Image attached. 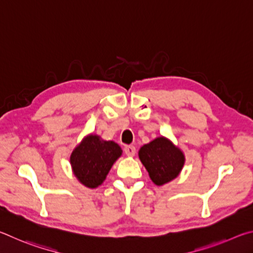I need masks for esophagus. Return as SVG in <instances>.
<instances>
[{"label":"esophagus","mask_w":253,"mask_h":253,"mask_svg":"<svg viewBox=\"0 0 253 253\" xmlns=\"http://www.w3.org/2000/svg\"><path fill=\"white\" fill-rule=\"evenodd\" d=\"M124 151H125V154L127 156H135L136 154V148L134 146H131V145H127Z\"/></svg>","instance_id":"34e87169"}]
</instances>
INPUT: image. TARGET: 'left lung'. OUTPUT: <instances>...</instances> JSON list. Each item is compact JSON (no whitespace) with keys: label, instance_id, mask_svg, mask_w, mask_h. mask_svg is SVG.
I'll return each mask as SVG.
<instances>
[{"label":"left lung","instance_id":"1","mask_svg":"<svg viewBox=\"0 0 253 253\" xmlns=\"http://www.w3.org/2000/svg\"><path fill=\"white\" fill-rule=\"evenodd\" d=\"M138 155L156 185L172 181L182 170L184 155L169 139L158 137L140 147Z\"/></svg>","mask_w":253,"mask_h":253}]
</instances>
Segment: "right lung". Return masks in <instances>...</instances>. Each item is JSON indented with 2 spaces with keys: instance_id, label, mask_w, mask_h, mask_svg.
I'll use <instances>...</instances> for the list:
<instances>
[{
  "instance_id": "right-lung-1",
  "label": "right lung",
  "mask_w": 253,
  "mask_h": 253,
  "mask_svg": "<svg viewBox=\"0 0 253 253\" xmlns=\"http://www.w3.org/2000/svg\"><path fill=\"white\" fill-rule=\"evenodd\" d=\"M122 148L114 142H105L99 136L89 135L75 148L70 163L77 178L84 186L95 188L105 181Z\"/></svg>"
}]
</instances>
